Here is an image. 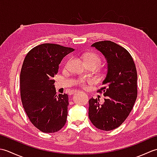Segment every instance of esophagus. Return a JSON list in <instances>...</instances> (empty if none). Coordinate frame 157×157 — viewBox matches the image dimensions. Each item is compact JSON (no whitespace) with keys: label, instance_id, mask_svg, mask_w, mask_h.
<instances>
[{"label":"esophagus","instance_id":"obj_1","mask_svg":"<svg viewBox=\"0 0 157 157\" xmlns=\"http://www.w3.org/2000/svg\"><path fill=\"white\" fill-rule=\"evenodd\" d=\"M75 92H76V90H72L71 93V94H74V93H75Z\"/></svg>","mask_w":157,"mask_h":157}]
</instances>
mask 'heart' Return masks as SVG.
<instances>
[{"label":"heart","instance_id":"1","mask_svg":"<svg viewBox=\"0 0 157 157\" xmlns=\"http://www.w3.org/2000/svg\"><path fill=\"white\" fill-rule=\"evenodd\" d=\"M85 63H86V65H94L96 66V67L100 64L101 63V58L100 57V56L96 54V53L94 52H90L86 54L84 56ZM90 81L87 80L86 79L84 78H79L78 81H77V83L82 86V87H85L86 84Z\"/></svg>","mask_w":157,"mask_h":157}]
</instances>
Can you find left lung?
<instances>
[{
  "label": "left lung",
  "instance_id": "left-lung-1",
  "mask_svg": "<svg viewBox=\"0 0 157 157\" xmlns=\"http://www.w3.org/2000/svg\"><path fill=\"white\" fill-rule=\"evenodd\" d=\"M107 61V73L97 92L105 96L89 100L88 115L96 128L110 131L117 128L132 111L137 98V71L134 60L125 48L116 43L100 41L92 45Z\"/></svg>",
  "mask_w": 157,
  "mask_h": 157
}]
</instances>
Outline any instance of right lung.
<instances>
[{
  "label": "right lung",
  "instance_id": "1",
  "mask_svg": "<svg viewBox=\"0 0 157 157\" xmlns=\"http://www.w3.org/2000/svg\"><path fill=\"white\" fill-rule=\"evenodd\" d=\"M74 51L56 44H42L28 52L20 73L22 105L29 121L40 131L54 133L67 121L68 95L56 94L53 78L59 65Z\"/></svg>",
  "mask_w": 157,
  "mask_h": 157
}]
</instances>
